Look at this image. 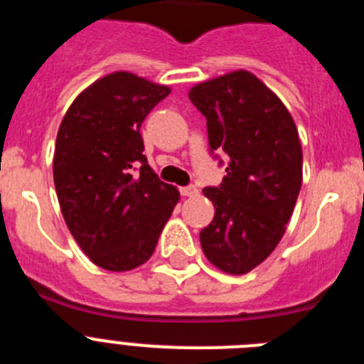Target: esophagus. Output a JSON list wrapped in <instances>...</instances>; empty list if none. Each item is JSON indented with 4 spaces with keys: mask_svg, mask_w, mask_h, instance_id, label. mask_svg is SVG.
Instances as JSON below:
<instances>
[{
    "mask_svg": "<svg viewBox=\"0 0 364 364\" xmlns=\"http://www.w3.org/2000/svg\"><path fill=\"white\" fill-rule=\"evenodd\" d=\"M197 193V186H184V188H180V195H182V197H195Z\"/></svg>",
    "mask_w": 364,
    "mask_h": 364,
    "instance_id": "obj_1",
    "label": "esophagus"
}]
</instances>
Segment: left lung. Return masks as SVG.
Listing matches in <instances>:
<instances>
[{"instance_id": "left-lung-1", "label": "left lung", "mask_w": 364, "mask_h": 364, "mask_svg": "<svg viewBox=\"0 0 364 364\" xmlns=\"http://www.w3.org/2000/svg\"><path fill=\"white\" fill-rule=\"evenodd\" d=\"M205 117L210 151H224L226 176L204 188L215 217L200 231L204 255L231 275L259 266L281 242L302 186L297 127L255 74L233 70L189 91ZM222 164V160H220Z\"/></svg>"}]
</instances>
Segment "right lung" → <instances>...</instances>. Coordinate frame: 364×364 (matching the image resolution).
Masks as SVG:
<instances>
[{
	"label": "right lung",
	"instance_id": "add662e5",
	"mask_svg": "<svg viewBox=\"0 0 364 364\" xmlns=\"http://www.w3.org/2000/svg\"><path fill=\"white\" fill-rule=\"evenodd\" d=\"M171 89L118 70L76 96L58 129L54 186L65 224L89 259L109 272L142 266L180 193L156 176L140 127Z\"/></svg>",
	"mask_w": 364,
	"mask_h": 364
}]
</instances>
